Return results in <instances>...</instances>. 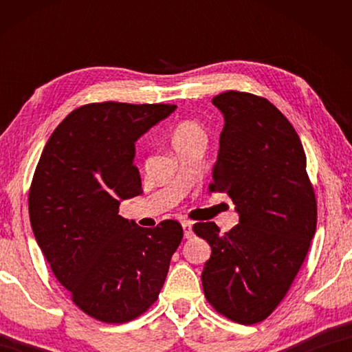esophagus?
<instances>
[{"label":"esophagus","instance_id":"1","mask_svg":"<svg viewBox=\"0 0 352 352\" xmlns=\"http://www.w3.org/2000/svg\"><path fill=\"white\" fill-rule=\"evenodd\" d=\"M182 226H183V231H184V237H186V239L192 237V222H190V220H183Z\"/></svg>","mask_w":352,"mask_h":352}]
</instances>
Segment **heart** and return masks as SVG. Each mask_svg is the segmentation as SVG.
<instances>
[{
	"label": "heart",
	"instance_id": "heart-1",
	"mask_svg": "<svg viewBox=\"0 0 352 352\" xmlns=\"http://www.w3.org/2000/svg\"><path fill=\"white\" fill-rule=\"evenodd\" d=\"M205 140H206V135H205L204 127L195 121H183L180 124H177L170 135V141L174 148L189 144V142H195V141L205 142Z\"/></svg>",
	"mask_w": 352,
	"mask_h": 352
}]
</instances>
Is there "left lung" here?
I'll use <instances>...</instances> for the list:
<instances>
[{
	"label": "left lung",
	"mask_w": 352,
	"mask_h": 352,
	"mask_svg": "<svg viewBox=\"0 0 352 352\" xmlns=\"http://www.w3.org/2000/svg\"><path fill=\"white\" fill-rule=\"evenodd\" d=\"M223 113L211 192H226L239 223L194 233L211 247L201 284L210 305L241 324L265 320L287 295L317 230V199L300 136L270 100L245 91L212 98Z\"/></svg>",
	"instance_id": "obj_1"
}]
</instances>
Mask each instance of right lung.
<instances>
[{
  "mask_svg": "<svg viewBox=\"0 0 352 352\" xmlns=\"http://www.w3.org/2000/svg\"><path fill=\"white\" fill-rule=\"evenodd\" d=\"M177 105L93 102L47 140L29 188V217L51 270L82 312L121 324L147 312L183 239L177 220L141 228L119 216L142 192L135 141Z\"/></svg>",
  "mask_w": 352,
  "mask_h": 352,
  "instance_id": "add662e5",
  "label": "right lung"
}]
</instances>
